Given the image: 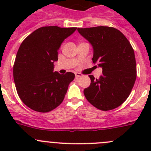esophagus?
I'll list each match as a JSON object with an SVG mask.
<instances>
[{
	"mask_svg": "<svg viewBox=\"0 0 151 151\" xmlns=\"http://www.w3.org/2000/svg\"><path fill=\"white\" fill-rule=\"evenodd\" d=\"M75 76H76V78H80V77L82 76V75L81 74V73H75Z\"/></svg>",
	"mask_w": 151,
	"mask_h": 151,
	"instance_id": "obj_1",
	"label": "esophagus"
}]
</instances>
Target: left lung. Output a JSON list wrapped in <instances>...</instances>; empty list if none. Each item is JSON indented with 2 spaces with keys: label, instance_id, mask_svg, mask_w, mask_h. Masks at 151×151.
Listing matches in <instances>:
<instances>
[{
  "label": "left lung",
  "instance_id": "1",
  "mask_svg": "<svg viewBox=\"0 0 151 151\" xmlns=\"http://www.w3.org/2000/svg\"><path fill=\"white\" fill-rule=\"evenodd\" d=\"M77 30L93 47V63L103 69L97 79L89 76L91 85L84 90V94L97 109L113 110L127 99L135 82L137 71L132 47L115 28L97 26Z\"/></svg>",
  "mask_w": 151,
  "mask_h": 151
}]
</instances>
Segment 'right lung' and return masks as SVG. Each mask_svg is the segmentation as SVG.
<instances>
[{
	"label": "right lung",
	"mask_w": 151,
	"mask_h": 151,
	"mask_svg": "<svg viewBox=\"0 0 151 151\" xmlns=\"http://www.w3.org/2000/svg\"><path fill=\"white\" fill-rule=\"evenodd\" d=\"M77 28L45 26L36 29L21 44L13 66L19 97L32 110L51 111L64 99L75 74L54 72L58 50Z\"/></svg>",
	"instance_id": "1"
}]
</instances>
